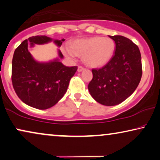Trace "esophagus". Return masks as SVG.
<instances>
[{
    "instance_id": "obj_1",
    "label": "esophagus",
    "mask_w": 160,
    "mask_h": 160,
    "mask_svg": "<svg viewBox=\"0 0 160 160\" xmlns=\"http://www.w3.org/2000/svg\"><path fill=\"white\" fill-rule=\"evenodd\" d=\"M85 69L84 68H83L82 66H78V72H82Z\"/></svg>"
}]
</instances>
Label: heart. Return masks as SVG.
Segmentation results:
<instances>
[{
  "label": "heart",
  "instance_id": "b5f03b06",
  "mask_svg": "<svg viewBox=\"0 0 160 160\" xmlns=\"http://www.w3.org/2000/svg\"><path fill=\"white\" fill-rule=\"evenodd\" d=\"M115 43L109 37H94L76 39L70 46L62 48L66 57L74 59L77 55L84 56V61L90 67L98 68L105 65L112 58Z\"/></svg>",
  "mask_w": 160,
  "mask_h": 160
}]
</instances>
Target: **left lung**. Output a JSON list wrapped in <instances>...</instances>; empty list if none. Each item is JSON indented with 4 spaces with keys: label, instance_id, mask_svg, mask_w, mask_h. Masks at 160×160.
Here are the masks:
<instances>
[{
    "label": "left lung",
    "instance_id": "left-lung-1",
    "mask_svg": "<svg viewBox=\"0 0 160 160\" xmlns=\"http://www.w3.org/2000/svg\"><path fill=\"white\" fill-rule=\"evenodd\" d=\"M115 51L105 66L92 69L88 90L97 102L105 106L119 104L138 88L142 77L141 54L138 45L125 37L109 36Z\"/></svg>",
    "mask_w": 160,
    "mask_h": 160
}]
</instances>
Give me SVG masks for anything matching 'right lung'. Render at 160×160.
<instances>
[{"mask_svg":"<svg viewBox=\"0 0 160 160\" xmlns=\"http://www.w3.org/2000/svg\"><path fill=\"white\" fill-rule=\"evenodd\" d=\"M65 40L47 36L31 37L15 49L12 59V85L16 94L26 104L47 109L54 106L67 92L77 67L64 65L59 61L64 57L59 50V58L47 62L35 60L28 50L35 44L43 45L52 41L60 47Z\"/></svg>","mask_w":160,"mask_h":160,"instance_id":"1","label":"right lung"}]
</instances>
